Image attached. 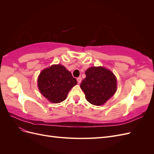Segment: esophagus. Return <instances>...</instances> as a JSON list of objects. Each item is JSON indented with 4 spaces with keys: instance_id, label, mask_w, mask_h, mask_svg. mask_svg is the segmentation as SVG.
Segmentation results:
<instances>
[{
    "instance_id": "obj_1",
    "label": "esophagus",
    "mask_w": 154,
    "mask_h": 154,
    "mask_svg": "<svg viewBox=\"0 0 154 154\" xmlns=\"http://www.w3.org/2000/svg\"><path fill=\"white\" fill-rule=\"evenodd\" d=\"M77 82H78V83H79V84H80V83L82 82V78L81 77H78L77 78Z\"/></svg>"
}]
</instances>
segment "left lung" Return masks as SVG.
Segmentation results:
<instances>
[{"label":"left lung","mask_w":154,"mask_h":154,"mask_svg":"<svg viewBox=\"0 0 154 154\" xmlns=\"http://www.w3.org/2000/svg\"><path fill=\"white\" fill-rule=\"evenodd\" d=\"M85 75L80 87L90 103L101 105L115 94L117 88L116 78L110 70L102 67H92L85 71Z\"/></svg>","instance_id":"8db88e82"}]
</instances>
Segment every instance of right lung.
Segmentation results:
<instances>
[{
	"instance_id": "obj_1",
	"label": "right lung",
	"mask_w": 154,
	"mask_h": 154,
	"mask_svg": "<svg viewBox=\"0 0 154 154\" xmlns=\"http://www.w3.org/2000/svg\"><path fill=\"white\" fill-rule=\"evenodd\" d=\"M76 83L71 72L59 64L43 70L38 78V86L42 94L54 103L66 100L68 92Z\"/></svg>"
}]
</instances>
